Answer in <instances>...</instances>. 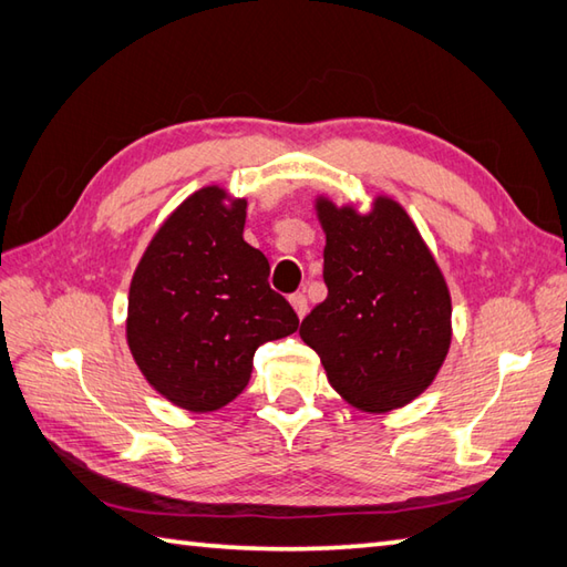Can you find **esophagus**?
Instances as JSON below:
<instances>
[{
    "instance_id": "34e87169",
    "label": "esophagus",
    "mask_w": 567,
    "mask_h": 567,
    "mask_svg": "<svg viewBox=\"0 0 567 567\" xmlns=\"http://www.w3.org/2000/svg\"><path fill=\"white\" fill-rule=\"evenodd\" d=\"M290 305H292V309H295V315H297L299 319H305V315H307V297H305L302 292H295V295L290 297Z\"/></svg>"
}]
</instances>
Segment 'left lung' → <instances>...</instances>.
<instances>
[{
    "label": "left lung",
    "instance_id": "left-lung-1",
    "mask_svg": "<svg viewBox=\"0 0 567 567\" xmlns=\"http://www.w3.org/2000/svg\"><path fill=\"white\" fill-rule=\"evenodd\" d=\"M327 234L329 297L299 336L331 388L365 412L400 409L436 378L451 348V292L402 204L378 197L368 214L317 197Z\"/></svg>",
    "mask_w": 567,
    "mask_h": 567
}]
</instances>
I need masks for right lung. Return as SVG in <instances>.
<instances>
[{"label":"right lung","instance_id":"add662e5","mask_svg":"<svg viewBox=\"0 0 567 567\" xmlns=\"http://www.w3.org/2000/svg\"><path fill=\"white\" fill-rule=\"evenodd\" d=\"M244 226L246 199L197 189L155 231L128 287L131 355L151 388L187 412L236 400L258 346L299 327Z\"/></svg>","mask_w":567,"mask_h":567}]
</instances>
